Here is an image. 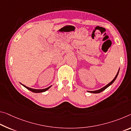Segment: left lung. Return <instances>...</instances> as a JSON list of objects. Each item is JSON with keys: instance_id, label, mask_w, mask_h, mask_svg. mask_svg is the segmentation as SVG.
Returning <instances> with one entry per match:
<instances>
[{"instance_id": "obj_1", "label": "left lung", "mask_w": 131, "mask_h": 131, "mask_svg": "<svg viewBox=\"0 0 131 131\" xmlns=\"http://www.w3.org/2000/svg\"><path fill=\"white\" fill-rule=\"evenodd\" d=\"M119 70H118V72H117V74H116V76H115V78H114V79L111 81V82H110L108 84H107L106 86H105L104 87H103V88H101V89H99V90H94V91H88V92H89V93H100V92H103V91H104V90H105V89H106L107 88H108V87L110 86H111V85L114 82V81L115 80V79H117V76H118V73H119Z\"/></svg>"}]
</instances>
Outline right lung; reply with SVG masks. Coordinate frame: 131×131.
Returning a JSON list of instances; mask_svg holds the SVG:
<instances>
[{
  "instance_id": "right-lung-1",
  "label": "right lung",
  "mask_w": 131,
  "mask_h": 131,
  "mask_svg": "<svg viewBox=\"0 0 131 131\" xmlns=\"http://www.w3.org/2000/svg\"><path fill=\"white\" fill-rule=\"evenodd\" d=\"M21 84L23 85V86L24 87V88H26L27 89H28V90H29L30 91H31V92H34V93H42V92H46L47 90H48V89H49V88H50L52 86H50L49 87H48V88H45V89H34L30 88H28V87H27V86H25V85L23 84H21Z\"/></svg>"
}]
</instances>
